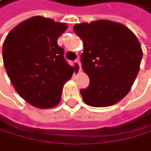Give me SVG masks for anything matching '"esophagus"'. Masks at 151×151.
<instances>
[{
    "label": "esophagus",
    "mask_w": 151,
    "mask_h": 151,
    "mask_svg": "<svg viewBox=\"0 0 151 151\" xmlns=\"http://www.w3.org/2000/svg\"><path fill=\"white\" fill-rule=\"evenodd\" d=\"M76 63H77L78 66H79V70H80V71H82V64H81L80 59H77V60H76Z\"/></svg>",
    "instance_id": "1"
}]
</instances>
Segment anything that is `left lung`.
Here are the masks:
<instances>
[{
	"label": "left lung",
	"mask_w": 151,
	"mask_h": 151,
	"mask_svg": "<svg viewBox=\"0 0 151 151\" xmlns=\"http://www.w3.org/2000/svg\"><path fill=\"white\" fill-rule=\"evenodd\" d=\"M74 32L83 42L81 55L89 86L81 90L84 103L109 107L130 91L137 76L143 52L134 33L124 25L109 20L76 24Z\"/></svg>",
	"instance_id": "1"
}]
</instances>
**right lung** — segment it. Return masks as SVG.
<instances>
[{
  "label": "right lung",
  "mask_w": 151,
  "mask_h": 151,
  "mask_svg": "<svg viewBox=\"0 0 151 151\" xmlns=\"http://www.w3.org/2000/svg\"><path fill=\"white\" fill-rule=\"evenodd\" d=\"M65 23L40 16L18 24L2 46L4 68L17 94L32 106L50 109L58 105L64 83L75 68L64 58L57 39Z\"/></svg>",
  "instance_id": "1"
}]
</instances>
